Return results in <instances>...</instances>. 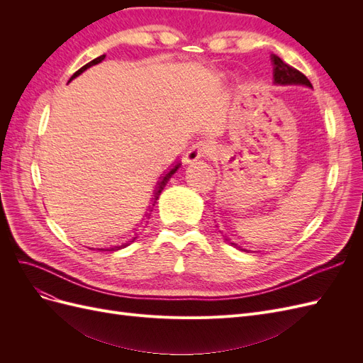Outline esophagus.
Segmentation results:
<instances>
[{
	"mask_svg": "<svg viewBox=\"0 0 363 363\" xmlns=\"http://www.w3.org/2000/svg\"><path fill=\"white\" fill-rule=\"evenodd\" d=\"M211 156V145L207 142H196L184 155V163H192L201 157Z\"/></svg>",
	"mask_w": 363,
	"mask_h": 363,
	"instance_id": "34e87169",
	"label": "esophagus"
}]
</instances>
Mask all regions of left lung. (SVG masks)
<instances>
[{
  "mask_svg": "<svg viewBox=\"0 0 363 363\" xmlns=\"http://www.w3.org/2000/svg\"><path fill=\"white\" fill-rule=\"evenodd\" d=\"M271 60H272V65H274V72H272L274 84H281V86L303 84V86H307V87H312V83L307 80V77L303 72L289 67L288 63H284L279 56H276V54H272ZM227 240H230V239H227ZM232 245L238 247L233 242H232ZM238 248L245 251L244 248H240V247H238Z\"/></svg>",
  "mask_w": 363,
  "mask_h": 363,
  "instance_id": "obj_1",
  "label": "left lung"
}]
</instances>
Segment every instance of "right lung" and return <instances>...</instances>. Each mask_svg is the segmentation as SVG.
I'll list each match as a JSON object with an SVG mask.
<instances>
[{
	"mask_svg": "<svg viewBox=\"0 0 363 363\" xmlns=\"http://www.w3.org/2000/svg\"><path fill=\"white\" fill-rule=\"evenodd\" d=\"M104 57H106V54H103V56H100V57H96V59H94L92 62H89V63H86L84 65V67L83 68H80L79 71H77V72H74V75L71 77V79H69V82L71 80H74L75 79V77H79L82 72H84L87 68H91V67H94V65H96V63H100V62H103L104 60ZM180 164L182 163H175L174 164V167L167 172V174H164L163 175V177L160 179V182H157V188H156V191H155V199H152V203H156V200L159 199V195H160V192L163 191V188H164V186H167V183H168V180L171 179V175L175 172V171H177L179 168H180ZM152 206H155V204H152ZM138 236H136V233H135V236L133 238H131L130 240H128V242H125V244H121V245H113V247H104V248H89V250H98V251H116V250H121V248H124V247H127L130 242H133V240L136 239Z\"/></svg>",
	"mask_w": 363,
	"mask_h": 363,
	"instance_id": "right-lung-1",
	"label": "right lung"
}]
</instances>
